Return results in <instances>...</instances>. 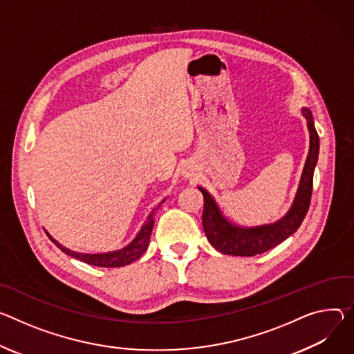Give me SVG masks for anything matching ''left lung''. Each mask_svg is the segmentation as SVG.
<instances>
[{"label": "left lung", "instance_id": "8db88e82", "mask_svg": "<svg viewBox=\"0 0 354 354\" xmlns=\"http://www.w3.org/2000/svg\"><path fill=\"white\" fill-rule=\"evenodd\" d=\"M302 114L308 121V128L310 133L309 153L294 205L289 209L286 216H283L279 221L268 224V226L251 229L233 226L232 223H229L221 216L213 198L205 189L199 187L205 198V209L202 216L203 229L209 243L217 251L227 255L240 257H252L257 254H263L281 244L299 229L309 210L313 186V171L319 155V136L315 130L312 113L308 109H302Z\"/></svg>", "mask_w": 354, "mask_h": 354}]
</instances>
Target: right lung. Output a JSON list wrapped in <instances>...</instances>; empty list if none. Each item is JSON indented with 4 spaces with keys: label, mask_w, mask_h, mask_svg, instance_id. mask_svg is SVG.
<instances>
[{
    "label": "right lung",
    "mask_w": 354,
    "mask_h": 354,
    "mask_svg": "<svg viewBox=\"0 0 354 354\" xmlns=\"http://www.w3.org/2000/svg\"><path fill=\"white\" fill-rule=\"evenodd\" d=\"M160 203H164V201ZM158 209H159V205H158V207H155L149 213L145 224L142 226V229L140 230V233L137 234V237L133 240V243L128 244L127 247H124L122 250H118V251L106 252V254H82V252H76V251H72L66 247H63L62 244H59L53 239H50V240L63 252L73 257V259H76V260H80V261L86 263V264H90V266H94V267H104V268L124 267V266H128V264L137 261L140 257L145 252V250L148 248L152 227H153V214H155V210H158Z\"/></svg>",
    "instance_id": "obj_1"
}]
</instances>
